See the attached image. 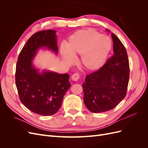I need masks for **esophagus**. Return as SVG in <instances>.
Here are the masks:
<instances>
[{"mask_svg": "<svg viewBox=\"0 0 148 148\" xmlns=\"http://www.w3.org/2000/svg\"><path fill=\"white\" fill-rule=\"evenodd\" d=\"M79 78V74L78 73H75L74 74L71 76V79H72L73 81H78V79Z\"/></svg>", "mask_w": 148, "mask_h": 148, "instance_id": "obj_1", "label": "esophagus"}]
</instances>
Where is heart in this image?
I'll return each instance as SVG.
<instances>
[{"instance_id":"1","label":"heart","mask_w":148,"mask_h":148,"mask_svg":"<svg viewBox=\"0 0 148 148\" xmlns=\"http://www.w3.org/2000/svg\"><path fill=\"white\" fill-rule=\"evenodd\" d=\"M111 46V41L107 36L93 29H82L70 36L66 48L61 47L60 52L69 64L75 62V56L81 55V64L84 68L95 71L104 64Z\"/></svg>"}]
</instances>
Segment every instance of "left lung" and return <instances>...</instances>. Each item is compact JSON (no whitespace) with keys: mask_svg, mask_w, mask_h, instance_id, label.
<instances>
[{"mask_svg":"<svg viewBox=\"0 0 148 148\" xmlns=\"http://www.w3.org/2000/svg\"><path fill=\"white\" fill-rule=\"evenodd\" d=\"M111 35L114 55L99 70L87 75L82 84L84 102L93 113L114 109L127 95L130 76L128 55L117 36Z\"/></svg>","mask_w":148,"mask_h":148,"instance_id":"left-lung-1","label":"left lung"}]
</instances>
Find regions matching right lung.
Listing matches in <instances>:
<instances>
[{
	"mask_svg": "<svg viewBox=\"0 0 148 148\" xmlns=\"http://www.w3.org/2000/svg\"><path fill=\"white\" fill-rule=\"evenodd\" d=\"M56 31H41L31 36L18 57L15 83L20 99L26 108L41 115H52L60 108L64 96L71 86L69 74L44 71L32 64L38 49L46 47L58 53Z\"/></svg>",
	"mask_w": 148,
	"mask_h": 148,
	"instance_id": "right-lung-1",
	"label": "right lung"
}]
</instances>
